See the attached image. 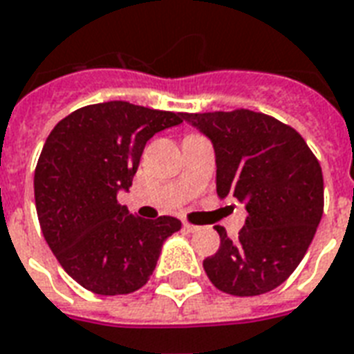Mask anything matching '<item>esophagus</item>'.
<instances>
[{
  "label": "esophagus",
  "instance_id": "obj_1",
  "mask_svg": "<svg viewBox=\"0 0 354 354\" xmlns=\"http://www.w3.org/2000/svg\"><path fill=\"white\" fill-rule=\"evenodd\" d=\"M183 228H185V230H187L189 234H195V232L201 230V228H198V226L191 225V223H183Z\"/></svg>",
  "mask_w": 354,
  "mask_h": 354
}]
</instances>
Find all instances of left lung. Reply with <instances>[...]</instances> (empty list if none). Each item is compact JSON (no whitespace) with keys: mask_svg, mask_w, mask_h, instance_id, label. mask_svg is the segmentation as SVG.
<instances>
[{"mask_svg":"<svg viewBox=\"0 0 354 354\" xmlns=\"http://www.w3.org/2000/svg\"><path fill=\"white\" fill-rule=\"evenodd\" d=\"M215 148L217 195L245 204L236 239L217 226L221 247L204 260L217 290L236 297L279 288L297 269L323 215V172L299 131L263 113H183Z\"/></svg>","mask_w":354,"mask_h":354,"instance_id":"obj_1","label":"left lung"}]
</instances>
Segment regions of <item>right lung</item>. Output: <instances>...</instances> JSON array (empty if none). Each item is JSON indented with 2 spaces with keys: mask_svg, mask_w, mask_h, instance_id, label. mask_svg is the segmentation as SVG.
<instances>
[{
  "mask_svg": "<svg viewBox=\"0 0 354 354\" xmlns=\"http://www.w3.org/2000/svg\"><path fill=\"white\" fill-rule=\"evenodd\" d=\"M183 113L129 102L85 105L51 129L35 169V204L46 243L63 269L98 295H126L147 284L176 217L145 221L120 206L145 145Z\"/></svg>",
  "mask_w": 354,
  "mask_h": 354,
  "instance_id": "1",
  "label": "right lung"
}]
</instances>
